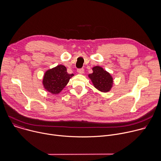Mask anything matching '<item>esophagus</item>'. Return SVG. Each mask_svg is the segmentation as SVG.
<instances>
[{
	"label": "esophagus",
	"instance_id": "esophagus-1",
	"mask_svg": "<svg viewBox=\"0 0 161 161\" xmlns=\"http://www.w3.org/2000/svg\"><path fill=\"white\" fill-rule=\"evenodd\" d=\"M77 72L80 74H83L84 73V69L83 68H80V69H77Z\"/></svg>",
	"mask_w": 161,
	"mask_h": 161
}]
</instances>
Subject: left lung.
Masks as SVG:
<instances>
[{"label":"left lung","instance_id":"left-lung-1","mask_svg":"<svg viewBox=\"0 0 161 161\" xmlns=\"http://www.w3.org/2000/svg\"><path fill=\"white\" fill-rule=\"evenodd\" d=\"M93 73L88 75L94 85L99 90L107 92L109 91L113 84L111 76L99 66H96L92 69Z\"/></svg>","mask_w":161,"mask_h":161}]
</instances>
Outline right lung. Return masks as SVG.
Segmentation results:
<instances>
[{
    "mask_svg": "<svg viewBox=\"0 0 161 161\" xmlns=\"http://www.w3.org/2000/svg\"><path fill=\"white\" fill-rule=\"evenodd\" d=\"M73 75L67 73L65 66L59 65L46 72L42 83L44 88L50 92L58 94Z\"/></svg>",
    "mask_w": 161,
    "mask_h": 161,
    "instance_id": "add662e5",
    "label": "right lung"
}]
</instances>
